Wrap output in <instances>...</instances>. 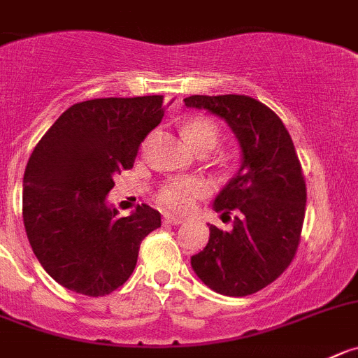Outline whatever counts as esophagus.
<instances>
[{
    "label": "esophagus",
    "mask_w": 358,
    "mask_h": 358,
    "mask_svg": "<svg viewBox=\"0 0 358 358\" xmlns=\"http://www.w3.org/2000/svg\"><path fill=\"white\" fill-rule=\"evenodd\" d=\"M185 220L179 218V216H172V215H166L165 216V224H170V225H179L182 224Z\"/></svg>",
    "instance_id": "34e87169"
}]
</instances>
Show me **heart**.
Instances as JSON below:
<instances>
[{
    "instance_id": "1",
    "label": "heart",
    "mask_w": 358,
    "mask_h": 358,
    "mask_svg": "<svg viewBox=\"0 0 358 358\" xmlns=\"http://www.w3.org/2000/svg\"><path fill=\"white\" fill-rule=\"evenodd\" d=\"M185 138L195 150H213L220 142V129L215 120L195 117L185 124ZM208 193V185L199 177H173L159 188L157 202L172 213L185 215L195 208V202Z\"/></svg>"
}]
</instances>
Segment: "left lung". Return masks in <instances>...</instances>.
<instances>
[{"label": "left lung", "instance_id": "8db88e82", "mask_svg": "<svg viewBox=\"0 0 358 358\" xmlns=\"http://www.w3.org/2000/svg\"><path fill=\"white\" fill-rule=\"evenodd\" d=\"M188 108L224 119L241 149V163L213 209L231 231L209 225V241L192 255L195 275L225 296H248L284 273L296 254L306 216V181L293 140L277 113L247 96H192Z\"/></svg>", "mask_w": 358, "mask_h": 358}]
</instances>
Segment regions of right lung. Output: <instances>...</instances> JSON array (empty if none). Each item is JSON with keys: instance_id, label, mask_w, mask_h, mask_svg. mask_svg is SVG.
<instances>
[{"instance_id": "obj_1", "label": "right lung", "mask_w": 358, "mask_h": 358, "mask_svg": "<svg viewBox=\"0 0 358 358\" xmlns=\"http://www.w3.org/2000/svg\"><path fill=\"white\" fill-rule=\"evenodd\" d=\"M165 108L163 96L83 101L58 117L29 156L22 179L26 236L60 286L110 294L133 273L142 239L162 227L159 211L147 204L119 218L108 193L113 177L133 166Z\"/></svg>"}]
</instances>
